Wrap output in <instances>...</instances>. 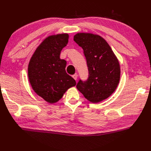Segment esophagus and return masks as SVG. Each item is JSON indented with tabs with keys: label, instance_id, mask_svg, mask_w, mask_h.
I'll return each mask as SVG.
<instances>
[{
	"label": "esophagus",
	"instance_id": "obj_1",
	"mask_svg": "<svg viewBox=\"0 0 151 151\" xmlns=\"http://www.w3.org/2000/svg\"><path fill=\"white\" fill-rule=\"evenodd\" d=\"M72 77H73V78L76 81L77 80V79H78V74H77V73H75L74 75H73L72 76Z\"/></svg>",
	"mask_w": 151,
	"mask_h": 151
}]
</instances>
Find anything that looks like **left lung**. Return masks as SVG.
<instances>
[{"label":"left lung","instance_id":"obj_1","mask_svg":"<svg viewBox=\"0 0 151 151\" xmlns=\"http://www.w3.org/2000/svg\"><path fill=\"white\" fill-rule=\"evenodd\" d=\"M73 41L83 48L88 68L86 81L79 80L76 87L93 103L107 99L115 92L121 75L118 58L102 37L91 33H78Z\"/></svg>","mask_w":151,"mask_h":151}]
</instances>
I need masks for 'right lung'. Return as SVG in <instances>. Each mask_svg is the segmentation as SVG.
<instances>
[{"label":"right lung","mask_w":151,"mask_h":151,"mask_svg":"<svg viewBox=\"0 0 151 151\" xmlns=\"http://www.w3.org/2000/svg\"><path fill=\"white\" fill-rule=\"evenodd\" d=\"M68 33L50 35L43 40L33 53L28 66V76L32 89L49 103L61 99L76 82L66 72V61L60 59L68 44Z\"/></svg>","instance_id":"right-lung-1"}]
</instances>
